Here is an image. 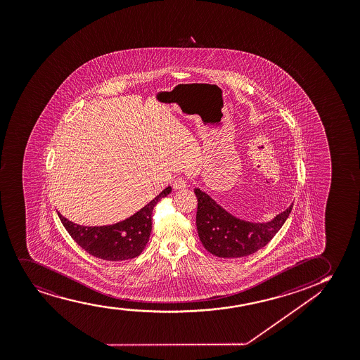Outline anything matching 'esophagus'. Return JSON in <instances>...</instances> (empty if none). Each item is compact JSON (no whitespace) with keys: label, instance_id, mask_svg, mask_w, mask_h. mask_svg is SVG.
<instances>
[{"label":"esophagus","instance_id":"obj_1","mask_svg":"<svg viewBox=\"0 0 360 360\" xmlns=\"http://www.w3.org/2000/svg\"><path fill=\"white\" fill-rule=\"evenodd\" d=\"M188 184H186V181L183 177H177L174 179V188L176 191H183V189H186Z\"/></svg>","mask_w":360,"mask_h":360}]
</instances>
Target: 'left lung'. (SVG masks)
<instances>
[{
  "label": "left lung",
  "instance_id": "left-lung-1",
  "mask_svg": "<svg viewBox=\"0 0 360 360\" xmlns=\"http://www.w3.org/2000/svg\"><path fill=\"white\" fill-rule=\"evenodd\" d=\"M194 193L198 198L196 228L200 241L217 257H245L262 249L280 231L292 210L291 204L268 222H250L233 216L199 188Z\"/></svg>",
  "mask_w": 360,
  "mask_h": 360
}]
</instances>
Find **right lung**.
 Instances as JSON below:
<instances>
[{
  "mask_svg": "<svg viewBox=\"0 0 360 360\" xmlns=\"http://www.w3.org/2000/svg\"><path fill=\"white\" fill-rule=\"evenodd\" d=\"M165 188L149 204L121 222L109 226H84L71 222L58 212L63 226L71 238L94 257L105 261H124L137 257L147 246L151 231V212L161 198L169 195Z\"/></svg>",
  "mask_w": 360,
  "mask_h": 360,
  "instance_id": "1",
  "label": "right lung"
}]
</instances>
